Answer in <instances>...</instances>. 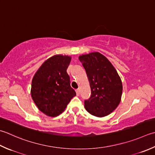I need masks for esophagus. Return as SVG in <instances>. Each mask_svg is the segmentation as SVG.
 <instances>
[{"label": "esophagus", "mask_w": 155, "mask_h": 155, "mask_svg": "<svg viewBox=\"0 0 155 155\" xmlns=\"http://www.w3.org/2000/svg\"><path fill=\"white\" fill-rule=\"evenodd\" d=\"M76 93H77V95H79V94H80V90L79 89H77L76 90Z\"/></svg>", "instance_id": "obj_1"}]
</instances>
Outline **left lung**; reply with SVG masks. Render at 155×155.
Masks as SVG:
<instances>
[{"instance_id": "obj_1", "label": "left lung", "mask_w": 155, "mask_h": 155, "mask_svg": "<svg viewBox=\"0 0 155 155\" xmlns=\"http://www.w3.org/2000/svg\"><path fill=\"white\" fill-rule=\"evenodd\" d=\"M89 78L91 95L84 107L93 116L104 117L116 110L122 95L121 78L109 60L99 52L78 58Z\"/></svg>"}]
</instances>
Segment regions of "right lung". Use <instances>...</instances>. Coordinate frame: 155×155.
Returning <instances> with one entry per match:
<instances>
[{
  "mask_svg": "<svg viewBox=\"0 0 155 155\" xmlns=\"http://www.w3.org/2000/svg\"><path fill=\"white\" fill-rule=\"evenodd\" d=\"M71 61L68 56H51L42 64L33 78L31 97L39 110L48 116H58L76 95L66 72Z\"/></svg>",
  "mask_w": 155,
  "mask_h": 155,
  "instance_id": "obj_1",
  "label": "right lung"
}]
</instances>
